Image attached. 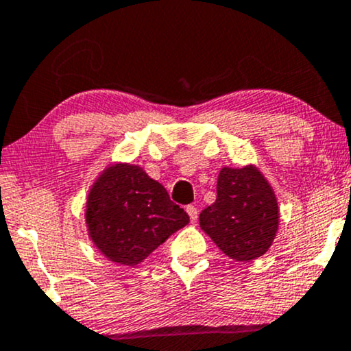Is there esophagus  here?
<instances>
[{
    "label": "esophagus",
    "instance_id": "obj_1",
    "mask_svg": "<svg viewBox=\"0 0 351 351\" xmlns=\"http://www.w3.org/2000/svg\"><path fill=\"white\" fill-rule=\"evenodd\" d=\"M185 211H187V215H189L190 221L195 223V221H197V218H198V210H197V206H195V205H189L187 208H185Z\"/></svg>",
    "mask_w": 351,
    "mask_h": 351
}]
</instances>
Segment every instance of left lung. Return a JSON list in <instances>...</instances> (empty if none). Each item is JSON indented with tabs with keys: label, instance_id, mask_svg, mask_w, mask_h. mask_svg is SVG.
Segmentation results:
<instances>
[{
	"label": "left lung",
	"instance_id": "obj_1",
	"mask_svg": "<svg viewBox=\"0 0 351 351\" xmlns=\"http://www.w3.org/2000/svg\"><path fill=\"white\" fill-rule=\"evenodd\" d=\"M200 226L228 257L252 261L263 255L278 229V205L255 167H223L216 200L200 213Z\"/></svg>",
	"mask_w": 351,
	"mask_h": 351
}]
</instances>
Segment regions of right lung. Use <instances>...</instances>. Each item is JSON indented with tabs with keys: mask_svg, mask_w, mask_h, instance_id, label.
<instances>
[{
	"mask_svg": "<svg viewBox=\"0 0 351 351\" xmlns=\"http://www.w3.org/2000/svg\"><path fill=\"white\" fill-rule=\"evenodd\" d=\"M86 221L90 239L106 257L136 265L184 228L189 216L143 169L117 164L89 192Z\"/></svg>",
	"mask_w": 351,
	"mask_h": 351,
	"instance_id": "obj_1",
	"label": "right lung"
}]
</instances>
